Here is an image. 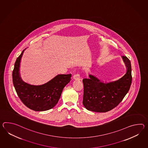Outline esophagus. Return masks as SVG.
<instances>
[{
    "mask_svg": "<svg viewBox=\"0 0 148 148\" xmlns=\"http://www.w3.org/2000/svg\"><path fill=\"white\" fill-rule=\"evenodd\" d=\"M73 79L76 81H79L80 80V76H79V73H76L75 74H74V75L73 76Z\"/></svg>",
    "mask_w": 148,
    "mask_h": 148,
    "instance_id": "esophagus-1",
    "label": "esophagus"
}]
</instances>
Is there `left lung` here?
Instances as JSON below:
<instances>
[{"label": "left lung", "instance_id": "8db88e82", "mask_svg": "<svg viewBox=\"0 0 148 148\" xmlns=\"http://www.w3.org/2000/svg\"><path fill=\"white\" fill-rule=\"evenodd\" d=\"M123 59L127 71L118 81L106 84L90 75L89 79H83V104L86 109L105 112L115 108L123 100L130 90L132 80L131 61L126 56H123Z\"/></svg>", "mask_w": 148, "mask_h": 148}]
</instances>
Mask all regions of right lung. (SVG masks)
<instances>
[{
  "label": "right lung",
  "mask_w": 148,
  "mask_h": 148,
  "mask_svg": "<svg viewBox=\"0 0 148 148\" xmlns=\"http://www.w3.org/2000/svg\"><path fill=\"white\" fill-rule=\"evenodd\" d=\"M25 50V49H24ZM23 51L17 58L13 71L14 86L24 105L34 111H45L57 103L64 88L71 81V74L58 75L41 86H31L23 82L19 75V67Z\"/></svg>",
  "instance_id": "obj_1"
}]
</instances>
